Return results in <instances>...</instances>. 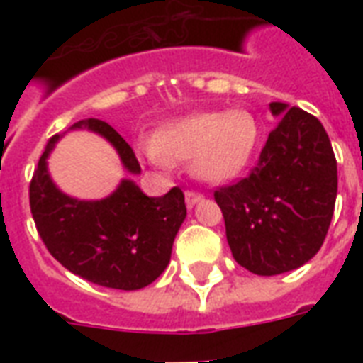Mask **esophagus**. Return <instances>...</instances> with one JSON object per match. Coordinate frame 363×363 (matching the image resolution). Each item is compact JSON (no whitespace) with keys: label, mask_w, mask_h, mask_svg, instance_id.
I'll return each mask as SVG.
<instances>
[{"label":"esophagus","mask_w":363,"mask_h":363,"mask_svg":"<svg viewBox=\"0 0 363 363\" xmlns=\"http://www.w3.org/2000/svg\"><path fill=\"white\" fill-rule=\"evenodd\" d=\"M184 199H186L188 207H194V205L199 203V201L203 199V194L194 192V190H186V192H184Z\"/></svg>","instance_id":"34e87169"}]
</instances>
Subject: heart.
<instances>
[{
	"label": "heart",
	"mask_w": 363,
	"mask_h": 363,
	"mask_svg": "<svg viewBox=\"0 0 363 363\" xmlns=\"http://www.w3.org/2000/svg\"><path fill=\"white\" fill-rule=\"evenodd\" d=\"M258 122L245 109L196 113L160 128L139 141L147 160L160 169L190 162L199 179L220 182L245 169L258 143Z\"/></svg>",
	"instance_id": "b5f03b06"
}]
</instances>
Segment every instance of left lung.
Wrapping results in <instances>:
<instances>
[{"instance_id": "8db88e82", "label": "left lung", "mask_w": 363, "mask_h": 363, "mask_svg": "<svg viewBox=\"0 0 363 363\" xmlns=\"http://www.w3.org/2000/svg\"><path fill=\"white\" fill-rule=\"evenodd\" d=\"M281 122L248 177L215 190L235 262L256 275L307 264L326 239L337 198V162L324 125L273 101Z\"/></svg>"}]
</instances>
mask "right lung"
<instances>
[{"instance_id": "1", "label": "right lung", "mask_w": 363, "mask_h": 363, "mask_svg": "<svg viewBox=\"0 0 363 363\" xmlns=\"http://www.w3.org/2000/svg\"><path fill=\"white\" fill-rule=\"evenodd\" d=\"M73 128L96 131L116 148L130 173H141L131 147L107 122L81 121ZM60 135L48 139L30 182V207L45 247L65 269L116 290H139L158 279L169 264L171 248L186 218L184 194L171 188L148 198L133 181L118 184L109 198L81 201L60 192L47 158Z\"/></svg>"}]
</instances>
